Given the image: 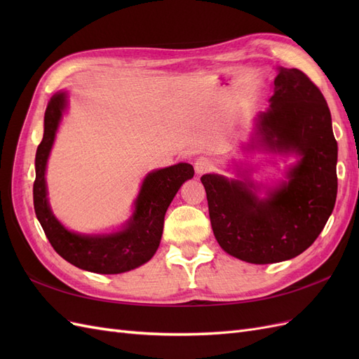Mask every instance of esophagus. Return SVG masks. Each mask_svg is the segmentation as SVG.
<instances>
[{
  "label": "esophagus",
  "instance_id": "obj_1",
  "mask_svg": "<svg viewBox=\"0 0 359 359\" xmlns=\"http://www.w3.org/2000/svg\"><path fill=\"white\" fill-rule=\"evenodd\" d=\"M194 169H196V173L202 175V173H206L212 169V161L208 157H199L196 163H194Z\"/></svg>",
  "mask_w": 359,
  "mask_h": 359
}]
</instances>
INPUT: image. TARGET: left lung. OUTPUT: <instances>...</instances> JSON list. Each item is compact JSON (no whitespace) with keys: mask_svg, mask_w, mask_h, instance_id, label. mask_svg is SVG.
Returning a JSON list of instances; mask_svg holds the SVG:
<instances>
[{"mask_svg":"<svg viewBox=\"0 0 359 359\" xmlns=\"http://www.w3.org/2000/svg\"><path fill=\"white\" fill-rule=\"evenodd\" d=\"M269 102L245 148L298 154L287 181L260 199L252 181L215 173L201 178L217 243L231 256L257 265L307 250L327 224L337 198V140L320 90L301 70L278 67Z\"/></svg>","mask_w":359,"mask_h":359,"instance_id":"1","label":"left lung"}]
</instances>
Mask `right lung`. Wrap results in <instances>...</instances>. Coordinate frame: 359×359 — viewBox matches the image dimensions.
<instances>
[{
  "label": "right lung",
  "mask_w": 359,
  "mask_h": 359,
  "mask_svg": "<svg viewBox=\"0 0 359 359\" xmlns=\"http://www.w3.org/2000/svg\"><path fill=\"white\" fill-rule=\"evenodd\" d=\"M67 106V94L52 95L45 112V133L36 153L34 211L53 250L67 262L97 274H119L135 269L154 256L160 245L165 214L184 181L193 178L189 163L151 172L142 182L133 215L119 232L82 235L66 229L52 214L46 190V163Z\"/></svg>",
  "instance_id": "right-lung-1"
}]
</instances>
